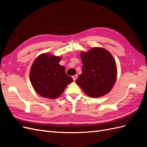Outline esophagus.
I'll list each match as a JSON object with an SVG mask.
<instances>
[{
	"label": "esophagus",
	"instance_id": "34e87169",
	"mask_svg": "<svg viewBox=\"0 0 147 147\" xmlns=\"http://www.w3.org/2000/svg\"><path fill=\"white\" fill-rule=\"evenodd\" d=\"M77 77H78V75H73V76H72V78H73L74 81L76 80Z\"/></svg>",
	"mask_w": 147,
	"mask_h": 147
}]
</instances>
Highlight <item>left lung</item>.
<instances>
[{
  "label": "left lung",
  "instance_id": "1",
  "mask_svg": "<svg viewBox=\"0 0 147 147\" xmlns=\"http://www.w3.org/2000/svg\"><path fill=\"white\" fill-rule=\"evenodd\" d=\"M83 63L82 74L76 83L85 94L99 97L109 93L117 76V64L112 55L105 49L94 47L80 53Z\"/></svg>",
  "mask_w": 147,
  "mask_h": 147
}]
</instances>
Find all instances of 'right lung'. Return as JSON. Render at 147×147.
Segmentation results:
<instances>
[{
    "instance_id": "1",
    "label": "right lung",
    "mask_w": 147,
    "mask_h": 147,
    "mask_svg": "<svg viewBox=\"0 0 147 147\" xmlns=\"http://www.w3.org/2000/svg\"><path fill=\"white\" fill-rule=\"evenodd\" d=\"M61 57L44 53L35 59L30 70L31 84L38 94L48 99H56L64 92L72 77L59 64Z\"/></svg>"
}]
</instances>
